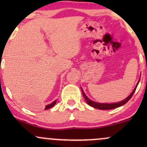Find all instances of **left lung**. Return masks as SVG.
<instances>
[{
  "mask_svg": "<svg viewBox=\"0 0 147 147\" xmlns=\"http://www.w3.org/2000/svg\"><path fill=\"white\" fill-rule=\"evenodd\" d=\"M140 79H139L137 85H136V86L135 87V88L133 89L132 92H131V93L130 94V95L128 96L126 99H124V100L121 101V102H116V103H111V104H107V103L96 102H94V101H92V100H90V99H89L86 95L85 92H84V90L82 89V88H81V89H82V94H83L84 99H85L86 102H87V104H88L89 106H92V107H93V108H95V109H100V110H110V109H116V108L119 107V106H122L124 105V104H125L126 102H129V100L131 98V97H132L133 93H134L135 91H136V88H137L138 84H139V82H140Z\"/></svg>",
  "mask_w": 147,
  "mask_h": 147,
  "instance_id": "left-lung-1",
  "label": "left lung"
}]
</instances>
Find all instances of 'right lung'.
Returning <instances> with one entry per match:
<instances>
[{
  "label": "right lung",
  "mask_w": 147,
  "mask_h": 147,
  "mask_svg": "<svg viewBox=\"0 0 147 147\" xmlns=\"http://www.w3.org/2000/svg\"><path fill=\"white\" fill-rule=\"evenodd\" d=\"M56 102H57V100H55V101H54L53 102H52L51 104H48V105H47V106H45V110H47V109H50V108L53 107V106H55V104H56Z\"/></svg>",
  "instance_id": "1"
}]
</instances>
